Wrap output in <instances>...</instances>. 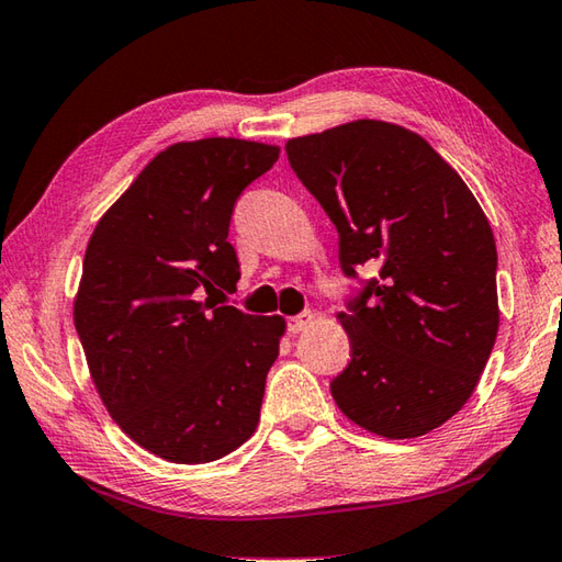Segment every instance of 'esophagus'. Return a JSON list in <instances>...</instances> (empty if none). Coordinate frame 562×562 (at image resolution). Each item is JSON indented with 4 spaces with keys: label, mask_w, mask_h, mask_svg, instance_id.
Returning a JSON list of instances; mask_svg holds the SVG:
<instances>
[{
    "label": "esophagus",
    "mask_w": 562,
    "mask_h": 562,
    "mask_svg": "<svg viewBox=\"0 0 562 562\" xmlns=\"http://www.w3.org/2000/svg\"><path fill=\"white\" fill-rule=\"evenodd\" d=\"M313 321H315V313L303 311L301 315L291 317V321H289V330H291L293 335H299V333H303V330H308V327L313 325Z\"/></svg>",
    "instance_id": "esophagus-1"
}]
</instances>
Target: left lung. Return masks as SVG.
I'll list each match as a JSON object with an SVG mask.
<instances>
[{
    "label": "left lung",
    "instance_id": "8db88e82",
    "mask_svg": "<svg viewBox=\"0 0 562 562\" xmlns=\"http://www.w3.org/2000/svg\"><path fill=\"white\" fill-rule=\"evenodd\" d=\"M340 235V267L374 271L342 327L352 359L330 384L359 428L426 436L477 386L499 330L496 245L458 171L398 124L357 120L285 144Z\"/></svg>",
    "mask_w": 562,
    "mask_h": 562
}]
</instances>
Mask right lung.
Listing matches in <instances>:
<instances>
[{
  "label": "right lung",
  "mask_w": 562,
  "mask_h": 562,
  "mask_svg": "<svg viewBox=\"0 0 562 562\" xmlns=\"http://www.w3.org/2000/svg\"><path fill=\"white\" fill-rule=\"evenodd\" d=\"M277 158L279 146L225 136L168 146L85 249L72 315L94 389L168 462L220 460L257 430L285 323L220 303L239 281L232 210Z\"/></svg>",
  "instance_id": "1"
}]
</instances>
